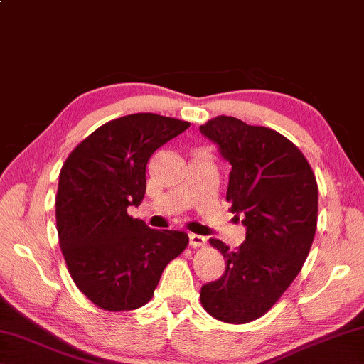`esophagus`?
Here are the masks:
<instances>
[{
    "label": "esophagus",
    "instance_id": "esophagus-1",
    "mask_svg": "<svg viewBox=\"0 0 364 364\" xmlns=\"http://www.w3.org/2000/svg\"><path fill=\"white\" fill-rule=\"evenodd\" d=\"M205 241L207 240L200 235H196V233L189 235V245H191L193 247H203V246H205Z\"/></svg>",
    "mask_w": 364,
    "mask_h": 364
}]
</instances>
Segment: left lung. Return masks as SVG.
<instances>
[{
    "mask_svg": "<svg viewBox=\"0 0 364 364\" xmlns=\"http://www.w3.org/2000/svg\"><path fill=\"white\" fill-rule=\"evenodd\" d=\"M199 129L232 165L227 200L246 227L236 251L209 240L223 255L225 274L200 288V303L218 321L246 324L279 301L306 261L317 227V181L301 151L274 129L225 114Z\"/></svg>",
    "mask_w": 364,
    "mask_h": 364,
    "instance_id": "1",
    "label": "left lung"
}]
</instances>
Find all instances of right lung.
<instances>
[{
    "label": "right lung",
    "mask_w": 364,
    "mask_h": 364,
    "mask_svg": "<svg viewBox=\"0 0 364 364\" xmlns=\"http://www.w3.org/2000/svg\"><path fill=\"white\" fill-rule=\"evenodd\" d=\"M189 124L155 113L112 119L79 142L61 166L58 240L74 284L100 309L147 304L164 269L186 250V233L149 228L128 207L144 199L151 155Z\"/></svg>",
    "instance_id": "right-lung-1"
}]
</instances>
